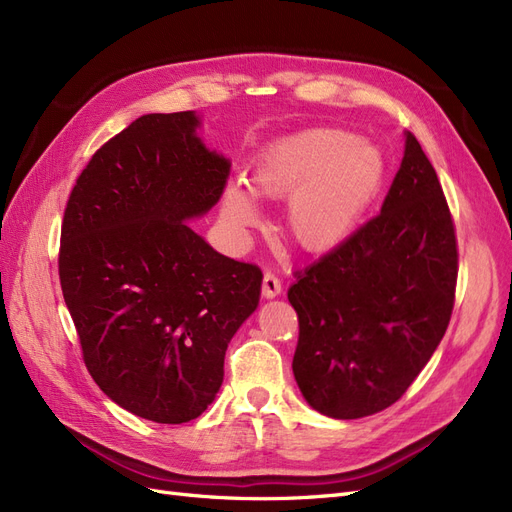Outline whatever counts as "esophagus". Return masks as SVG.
Instances as JSON below:
<instances>
[{
    "mask_svg": "<svg viewBox=\"0 0 512 512\" xmlns=\"http://www.w3.org/2000/svg\"><path fill=\"white\" fill-rule=\"evenodd\" d=\"M280 292H282L280 277H277L271 271H267L265 277H262V297H265V299H275Z\"/></svg>",
    "mask_w": 512,
    "mask_h": 512,
    "instance_id": "1",
    "label": "esophagus"
}]
</instances>
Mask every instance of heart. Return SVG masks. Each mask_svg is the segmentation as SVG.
Instances as JSON below:
<instances>
[{"label": "heart", "instance_id": "obj_1", "mask_svg": "<svg viewBox=\"0 0 512 512\" xmlns=\"http://www.w3.org/2000/svg\"><path fill=\"white\" fill-rule=\"evenodd\" d=\"M386 164L382 151L335 128H314L280 138L252 168L256 194L288 198L286 230L301 250L324 254L352 237L380 194ZM254 192L241 181L222 194L224 222L243 230L260 220Z\"/></svg>", "mask_w": 512, "mask_h": 512}]
</instances>
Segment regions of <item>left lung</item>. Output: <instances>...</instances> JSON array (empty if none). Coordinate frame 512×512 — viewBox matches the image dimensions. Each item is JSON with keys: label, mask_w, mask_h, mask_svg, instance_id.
Instances as JSON below:
<instances>
[{"label": "left lung", "mask_w": 512, "mask_h": 512, "mask_svg": "<svg viewBox=\"0 0 512 512\" xmlns=\"http://www.w3.org/2000/svg\"><path fill=\"white\" fill-rule=\"evenodd\" d=\"M457 260L442 185L408 132L380 215L294 273L292 371L307 404L344 421L393 406L446 333Z\"/></svg>", "instance_id": "obj_1"}]
</instances>
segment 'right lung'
Here are the masks:
<instances>
[{
	"mask_svg": "<svg viewBox=\"0 0 512 512\" xmlns=\"http://www.w3.org/2000/svg\"><path fill=\"white\" fill-rule=\"evenodd\" d=\"M194 111L151 113L104 143L76 179L59 247L61 292L91 378L153 423L200 416L262 271L188 226L218 203L230 162L196 136Z\"/></svg>",
	"mask_w": 512,
	"mask_h": 512,
	"instance_id": "add662e5",
	"label": "right lung"
}]
</instances>
